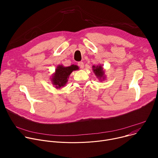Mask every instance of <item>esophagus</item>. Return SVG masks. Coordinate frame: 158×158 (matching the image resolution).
I'll use <instances>...</instances> for the list:
<instances>
[{
	"instance_id": "esophagus-1",
	"label": "esophagus",
	"mask_w": 158,
	"mask_h": 158,
	"mask_svg": "<svg viewBox=\"0 0 158 158\" xmlns=\"http://www.w3.org/2000/svg\"><path fill=\"white\" fill-rule=\"evenodd\" d=\"M78 65L80 67V68L83 69L84 68V62H78Z\"/></svg>"
}]
</instances>
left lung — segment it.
Returning <instances> with one entry per match:
<instances>
[{
	"mask_svg": "<svg viewBox=\"0 0 158 158\" xmlns=\"http://www.w3.org/2000/svg\"><path fill=\"white\" fill-rule=\"evenodd\" d=\"M93 72L94 73L96 77L101 81H103L105 79L106 76L104 75V71L102 68V67L100 65H93Z\"/></svg>",
	"mask_w": 158,
	"mask_h": 158,
	"instance_id": "8db88e82",
	"label": "left lung"
}]
</instances>
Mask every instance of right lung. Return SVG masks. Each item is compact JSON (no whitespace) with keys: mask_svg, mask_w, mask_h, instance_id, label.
I'll list each match as a JSON object with an SVG mask.
<instances>
[{"mask_svg":"<svg viewBox=\"0 0 158 158\" xmlns=\"http://www.w3.org/2000/svg\"><path fill=\"white\" fill-rule=\"evenodd\" d=\"M79 69V67L76 65H71L68 67H64L62 65H59L56 69L55 73L52 76V82L56 88L59 89L64 86L68 78L73 71Z\"/></svg>","mask_w":158,"mask_h":158,"instance_id":"right-lung-1","label":"right lung"}]
</instances>
